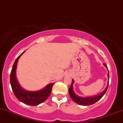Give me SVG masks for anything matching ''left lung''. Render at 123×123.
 Segmentation results:
<instances>
[{
  "label": "left lung",
  "instance_id": "8db88e82",
  "mask_svg": "<svg viewBox=\"0 0 123 123\" xmlns=\"http://www.w3.org/2000/svg\"><path fill=\"white\" fill-rule=\"evenodd\" d=\"M104 65L105 66V67L108 69V67H107V65L106 64H104ZM108 77L109 79V74L108 72ZM74 83V80H72V84L70 85V88H69V95L71 97V98L72 99V100L74 101V102H76V104H79V105H81L83 106H88L92 105V104H95L97 102V101H99L100 99L104 95V94H105L106 92L107 91V89H108V84H109V80H108V86H107L105 90L102 93H101L100 94H98V95L93 96V97H79V96L77 95L74 92L73 90V84Z\"/></svg>",
  "mask_w": 123,
  "mask_h": 123
}]
</instances>
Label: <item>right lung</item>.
Returning a JSON list of instances; mask_svg holds the SVG:
<instances>
[{
  "mask_svg": "<svg viewBox=\"0 0 123 123\" xmlns=\"http://www.w3.org/2000/svg\"><path fill=\"white\" fill-rule=\"evenodd\" d=\"M24 51L15 60L10 73V84L14 94L19 101L28 105L36 106L43 102L49 97L54 83L49 84L42 90L37 91H29L23 89L19 85L16 77V69L19 57Z\"/></svg>",
  "mask_w": 123,
  "mask_h": 123,
  "instance_id": "obj_1",
  "label": "right lung"
}]
</instances>
